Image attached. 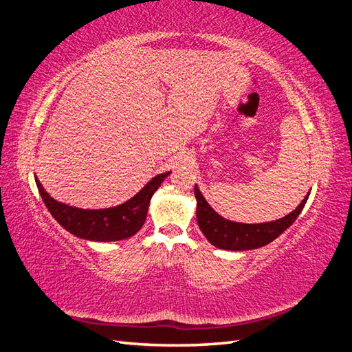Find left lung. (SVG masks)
<instances>
[{"mask_svg":"<svg viewBox=\"0 0 352 352\" xmlns=\"http://www.w3.org/2000/svg\"><path fill=\"white\" fill-rule=\"evenodd\" d=\"M309 194L310 192H307V196L292 212H289L283 218L268 223L250 224L228 220V218L215 212L212 206L203 197L199 186L194 185V196L197 200L196 217L201 233L214 247L230 250V252H245V250L259 248L278 238L301 214Z\"/></svg>","mask_w":352,"mask_h":352,"instance_id":"8db88e82","label":"left lung"}]
</instances>
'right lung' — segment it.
<instances>
[{
	"label": "right lung",
	"instance_id": "add662e5",
	"mask_svg": "<svg viewBox=\"0 0 352 352\" xmlns=\"http://www.w3.org/2000/svg\"><path fill=\"white\" fill-rule=\"evenodd\" d=\"M171 171L156 175L134 197L122 205L105 209H82L52 199L34 175L37 190L56 221L72 235L98 242L122 241L134 236L143 228L151 199Z\"/></svg>",
	"mask_w": 352,
	"mask_h": 352
}]
</instances>
